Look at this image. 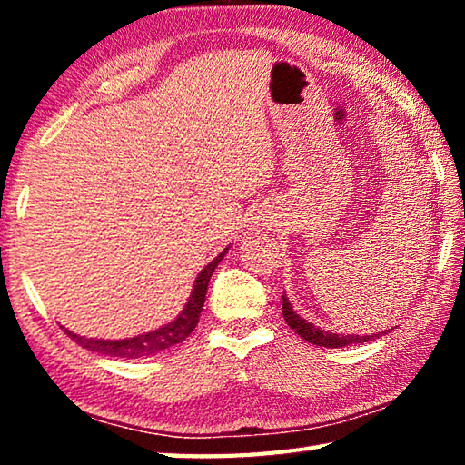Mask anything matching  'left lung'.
<instances>
[{
  "label": "left lung",
  "mask_w": 465,
  "mask_h": 465,
  "mask_svg": "<svg viewBox=\"0 0 465 465\" xmlns=\"http://www.w3.org/2000/svg\"><path fill=\"white\" fill-rule=\"evenodd\" d=\"M282 318H285L287 326L293 328V332L299 334L303 338V341H308L316 346H326V349H342V346H351V344H359V342H369V341H375V338L383 336L385 332L380 334H365V336H359V334H334V332H328V330H322L318 326H313L312 322L303 320L299 316L297 312H293V305H291L289 297L282 293Z\"/></svg>",
  "instance_id": "1"
}]
</instances>
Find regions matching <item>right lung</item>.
<instances>
[{
    "mask_svg": "<svg viewBox=\"0 0 465 465\" xmlns=\"http://www.w3.org/2000/svg\"><path fill=\"white\" fill-rule=\"evenodd\" d=\"M227 250H230V246H227L222 254L215 256L213 261H211L199 274H196L194 287L191 291V297H188L184 310L178 313L176 320L168 322V324H163L162 328L152 330V332H145V334H139V336H133V338H123V341L85 338V336H77L74 332H69V330H65L67 336L92 352H100V355H108V357H121V359L153 357V355H157V352L172 349V346H176L183 341H186L188 334H191L196 328V324H199V316L203 312L204 295H207L209 279H211V274L215 272L217 264L223 261Z\"/></svg>",
    "mask_w": 465,
    "mask_h": 465,
    "instance_id": "right-lung-1",
    "label": "right lung"
}]
</instances>
